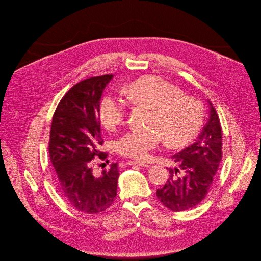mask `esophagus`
Returning <instances> with one entry per match:
<instances>
[{
  "label": "esophagus",
  "instance_id": "34e87169",
  "mask_svg": "<svg viewBox=\"0 0 261 261\" xmlns=\"http://www.w3.org/2000/svg\"><path fill=\"white\" fill-rule=\"evenodd\" d=\"M127 165H128V166H140V167H142V168H148V167H150V165L147 164V163H140V162H134V161H129V162L127 163Z\"/></svg>",
  "mask_w": 261,
  "mask_h": 261
}]
</instances>
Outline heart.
<instances>
[{"label":"heart","instance_id":"obj_1","mask_svg":"<svg viewBox=\"0 0 261 261\" xmlns=\"http://www.w3.org/2000/svg\"><path fill=\"white\" fill-rule=\"evenodd\" d=\"M128 97L139 106L152 109L148 130L129 129L115 141L116 151L133 160L144 162L164 139L170 147L188 144L199 132L203 121L201 102L185 96L176 85L156 76L134 81L126 89ZM124 100L107 94L100 99L98 115L101 124L112 130L126 117Z\"/></svg>","mask_w":261,"mask_h":261}]
</instances>
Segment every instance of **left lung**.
Instances as JSON below:
<instances>
[{
	"mask_svg": "<svg viewBox=\"0 0 261 261\" xmlns=\"http://www.w3.org/2000/svg\"><path fill=\"white\" fill-rule=\"evenodd\" d=\"M179 169H169L170 178L156 191L168 209L180 212L197 205L206 196L222 160V128L210 101V118L195 142L172 156ZM185 172L184 177L176 174Z\"/></svg>",
	"mask_w": 261,
	"mask_h": 261,
	"instance_id": "obj_1",
	"label": "left lung"
}]
</instances>
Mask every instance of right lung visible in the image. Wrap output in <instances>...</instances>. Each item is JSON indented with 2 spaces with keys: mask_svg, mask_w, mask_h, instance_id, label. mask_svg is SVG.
Listing matches in <instances>:
<instances>
[{
  "mask_svg": "<svg viewBox=\"0 0 261 261\" xmlns=\"http://www.w3.org/2000/svg\"><path fill=\"white\" fill-rule=\"evenodd\" d=\"M112 74L84 79L72 86L52 117L48 150L55 169V182L63 198L86 214L107 210L117 195V164L100 177L92 174L94 158L107 161L99 123V100Z\"/></svg>",
  "mask_w": 261,
  "mask_h": 261,
  "instance_id": "1",
  "label": "right lung"
}]
</instances>
